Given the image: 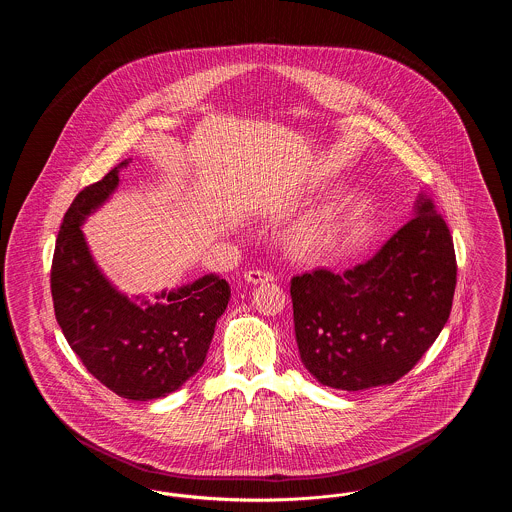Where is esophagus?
Wrapping results in <instances>:
<instances>
[{"mask_svg": "<svg viewBox=\"0 0 512 512\" xmlns=\"http://www.w3.org/2000/svg\"><path fill=\"white\" fill-rule=\"evenodd\" d=\"M244 280L247 284L257 286V284H268V282H272L274 276H272L270 272H267V270H247L244 274Z\"/></svg>", "mask_w": 512, "mask_h": 512, "instance_id": "1", "label": "esophagus"}]
</instances>
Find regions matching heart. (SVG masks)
Segmentation results:
<instances>
[{
	"instance_id": "heart-1",
	"label": "heart",
	"mask_w": 512,
	"mask_h": 512,
	"mask_svg": "<svg viewBox=\"0 0 512 512\" xmlns=\"http://www.w3.org/2000/svg\"><path fill=\"white\" fill-rule=\"evenodd\" d=\"M343 236V220L336 211H320L293 228L290 249L299 259L315 261L330 255Z\"/></svg>"
}]
</instances>
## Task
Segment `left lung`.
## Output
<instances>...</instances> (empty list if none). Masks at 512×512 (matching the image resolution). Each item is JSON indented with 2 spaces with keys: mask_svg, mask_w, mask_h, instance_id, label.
Segmentation results:
<instances>
[{
  "mask_svg": "<svg viewBox=\"0 0 512 512\" xmlns=\"http://www.w3.org/2000/svg\"><path fill=\"white\" fill-rule=\"evenodd\" d=\"M457 284L449 228L424 199L365 263L292 278L293 328L301 363L322 386H390L443 330Z\"/></svg>",
  "mask_w": 512,
  "mask_h": 512,
  "instance_id": "8db88e82",
  "label": "left lung"
}]
</instances>
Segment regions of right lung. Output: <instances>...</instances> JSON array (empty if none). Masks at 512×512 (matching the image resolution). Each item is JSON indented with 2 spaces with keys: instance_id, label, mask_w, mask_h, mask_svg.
Segmentation results:
<instances>
[{
  "instance_id": "add662e5",
  "label": "right lung",
  "mask_w": 512,
  "mask_h": 512,
  "mask_svg": "<svg viewBox=\"0 0 512 512\" xmlns=\"http://www.w3.org/2000/svg\"><path fill=\"white\" fill-rule=\"evenodd\" d=\"M130 163L74 197L55 244L51 295L55 318L88 372L124 399L151 401L178 390L203 366L230 286L211 272L151 297H128L105 276L82 226L117 192Z\"/></svg>"
}]
</instances>
